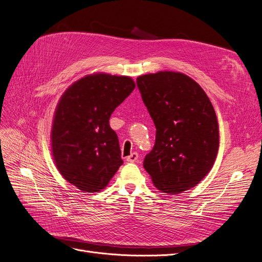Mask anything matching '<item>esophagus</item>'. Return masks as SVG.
<instances>
[{"label": "esophagus", "instance_id": "esophagus-1", "mask_svg": "<svg viewBox=\"0 0 262 262\" xmlns=\"http://www.w3.org/2000/svg\"><path fill=\"white\" fill-rule=\"evenodd\" d=\"M138 158H139L138 153L133 152V153H131L128 157H126V162H129V163H134V162H137V161H138Z\"/></svg>", "mask_w": 262, "mask_h": 262}]
</instances>
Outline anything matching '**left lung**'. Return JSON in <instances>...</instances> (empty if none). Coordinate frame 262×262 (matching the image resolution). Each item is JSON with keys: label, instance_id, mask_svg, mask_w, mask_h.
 <instances>
[{"label": "left lung", "instance_id": "1", "mask_svg": "<svg viewBox=\"0 0 262 262\" xmlns=\"http://www.w3.org/2000/svg\"><path fill=\"white\" fill-rule=\"evenodd\" d=\"M137 85L156 128L143 166L154 186L178 194L208 175L219 150V124L201 86L189 76L164 71L141 75Z\"/></svg>", "mask_w": 262, "mask_h": 262}]
</instances>
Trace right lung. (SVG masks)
I'll return each instance as SVG.
<instances>
[{
  "instance_id": "obj_1",
  "label": "right lung",
  "mask_w": 262,
  "mask_h": 262,
  "mask_svg": "<svg viewBox=\"0 0 262 262\" xmlns=\"http://www.w3.org/2000/svg\"><path fill=\"white\" fill-rule=\"evenodd\" d=\"M134 87L129 76L96 73L62 95L52 123V156L63 178L84 192L104 189L123 163L109 119Z\"/></svg>"
}]
</instances>
